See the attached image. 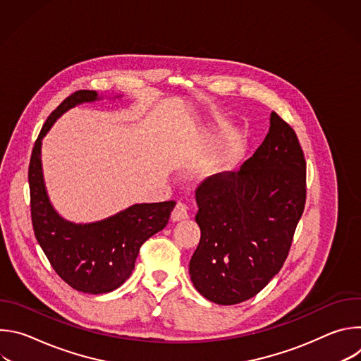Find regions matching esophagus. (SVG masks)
I'll use <instances>...</instances> for the list:
<instances>
[{
  "label": "esophagus",
  "mask_w": 361,
  "mask_h": 361,
  "mask_svg": "<svg viewBox=\"0 0 361 361\" xmlns=\"http://www.w3.org/2000/svg\"><path fill=\"white\" fill-rule=\"evenodd\" d=\"M188 219V210L187 205L183 202H177L176 209L171 213V220L173 221H181V220H187Z\"/></svg>",
  "instance_id": "obj_1"
}]
</instances>
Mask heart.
<instances>
[{"mask_svg":"<svg viewBox=\"0 0 361 361\" xmlns=\"http://www.w3.org/2000/svg\"><path fill=\"white\" fill-rule=\"evenodd\" d=\"M220 171V164H212L209 166L207 169L204 170V174H209V176H213V174H217Z\"/></svg>","mask_w":361,"mask_h":361,"instance_id":"heart-1","label":"heart"}]
</instances>
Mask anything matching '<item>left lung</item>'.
Wrapping results in <instances>:
<instances>
[{
	"label": "left lung",
	"instance_id": "8db88e82",
	"mask_svg": "<svg viewBox=\"0 0 361 361\" xmlns=\"http://www.w3.org/2000/svg\"><path fill=\"white\" fill-rule=\"evenodd\" d=\"M195 201L194 287L221 305L254 297L283 267L304 212L305 160L294 130L273 111L252 157L238 171L205 178Z\"/></svg>",
	"mask_w": 361,
	"mask_h": 361
}]
</instances>
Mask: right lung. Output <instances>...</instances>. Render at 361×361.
Masks as SVG:
<instances>
[{"label":"right lung","mask_w":361,"mask_h":361,"mask_svg":"<svg viewBox=\"0 0 361 361\" xmlns=\"http://www.w3.org/2000/svg\"><path fill=\"white\" fill-rule=\"evenodd\" d=\"M97 99V91L81 90L51 113L34 144L28 169L35 238L56 273L87 294L118 288L131 276L140 247L167 226L176 205L174 201L134 204L109 219L85 224L63 219L53 207L42 176L41 141L66 111Z\"/></svg>","instance_id":"1"}]
</instances>
